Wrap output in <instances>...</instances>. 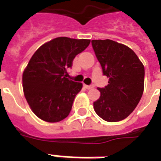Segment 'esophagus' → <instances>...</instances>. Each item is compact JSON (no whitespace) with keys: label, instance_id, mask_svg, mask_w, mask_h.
<instances>
[{"label":"esophagus","instance_id":"esophagus-1","mask_svg":"<svg viewBox=\"0 0 161 161\" xmlns=\"http://www.w3.org/2000/svg\"><path fill=\"white\" fill-rule=\"evenodd\" d=\"M84 86L85 89H87V90H91V89H93V88H94V86H93V85H86V84H84Z\"/></svg>","mask_w":161,"mask_h":161}]
</instances>
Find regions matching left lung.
<instances>
[{
    "label": "left lung",
    "mask_w": 161,
    "mask_h": 161,
    "mask_svg": "<svg viewBox=\"0 0 161 161\" xmlns=\"http://www.w3.org/2000/svg\"><path fill=\"white\" fill-rule=\"evenodd\" d=\"M93 49L109 78L105 88H98L100 98L94 102L98 116L108 122L125 119L140 102L144 90V66L135 52L109 39L92 40Z\"/></svg>",
    "instance_id": "obj_1"
}]
</instances>
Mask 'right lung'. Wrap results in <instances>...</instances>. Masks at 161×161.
<instances>
[{"instance_id": "right-lung-1", "label": "right lung", "mask_w": 161, "mask_h": 161, "mask_svg": "<svg viewBox=\"0 0 161 161\" xmlns=\"http://www.w3.org/2000/svg\"><path fill=\"white\" fill-rule=\"evenodd\" d=\"M90 43L88 39L57 37L32 55L23 72V90L30 108L39 119L55 123L68 116L83 84L67 78L66 70Z\"/></svg>"}]
</instances>
